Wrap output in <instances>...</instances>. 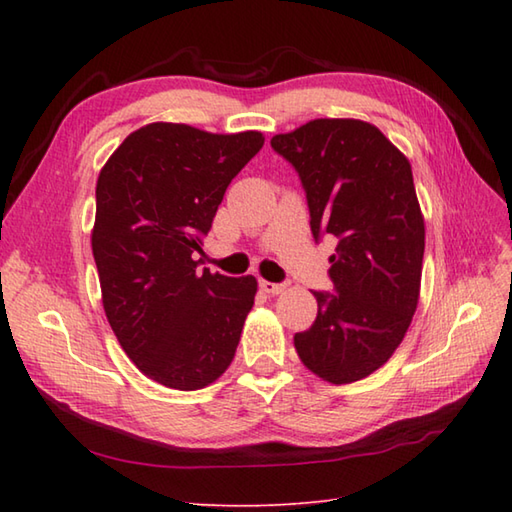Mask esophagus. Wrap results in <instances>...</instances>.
<instances>
[{"instance_id": "esophagus-1", "label": "esophagus", "mask_w": 512, "mask_h": 512, "mask_svg": "<svg viewBox=\"0 0 512 512\" xmlns=\"http://www.w3.org/2000/svg\"><path fill=\"white\" fill-rule=\"evenodd\" d=\"M259 288L268 292V295H281V292L286 290V284H273V281L262 279V281H259Z\"/></svg>"}]
</instances>
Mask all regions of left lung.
Here are the masks:
<instances>
[{"label":"left lung","mask_w":512,"mask_h":512,"mask_svg":"<svg viewBox=\"0 0 512 512\" xmlns=\"http://www.w3.org/2000/svg\"><path fill=\"white\" fill-rule=\"evenodd\" d=\"M270 145L299 173L314 239H336V295L314 292L317 319L295 350L319 378L354 383L389 361L418 308L424 217L411 165L358 118H314Z\"/></svg>","instance_id":"obj_1"}]
</instances>
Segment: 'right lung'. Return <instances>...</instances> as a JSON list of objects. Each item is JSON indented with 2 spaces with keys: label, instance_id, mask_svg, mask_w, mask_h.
Segmentation results:
<instances>
[{
  "label": "right lung",
  "instance_id": "1",
  "mask_svg": "<svg viewBox=\"0 0 512 512\" xmlns=\"http://www.w3.org/2000/svg\"><path fill=\"white\" fill-rule=\"evenodd\" d=\"M262 147V132L149 123L99 173L92 253L105 317L125 354L160 385L202 389L233 361L257 279L200 270L193 257L226 187Z\"/></svg>",
  "mask_w": 512,
  "mask_h": 512
}]
</instances>
